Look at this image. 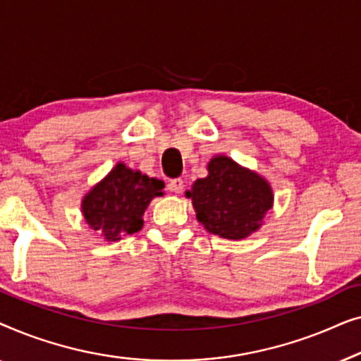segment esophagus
<instances>
[{"mask_svg":"<svg viewBox=\"0 0 361 361\" xmlns=\"http://www.w3.org/2000/svg\"><path fill=\"white\" fill-rule=\"evenodd\" d=\"M169 189H171L172 192H176V194H180V192L184 190V180H182L180 177H177V179L169 180Z\"/></svg>","mask_w":361,"mask_h":361,"instance_id":"obj_1","label":"esophagus"}]
</instances>
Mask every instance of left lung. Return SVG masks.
I'll return each mask as SVG.
<instances>
[{"mask_svg":"<svg viewBox=\"0 0 361 361\" xmlns=\"http://www.w3.org/2000/svg\"><path fill=\"white\" fill-rule=\"evenodd\" d=\"M207 169L209 176L197 179L192 190L185 192L197 220L220 238L250 236L273 207L274 195L268 180L226 156L212 157Z\"/></svg>","mask_w":361,"mask_h":361,"instance_id":"1","label":"left lung"}]
</instances>
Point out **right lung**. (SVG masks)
Instances as JSON below:
<instances>
[{"mask_svg":"<svg viewBox=\"0 0 361 361\" xmlns=\"http://www.w3.org/2000/svg\"><path fill=\"white\" fill-rule=\"evenodd\" d=\"M162 189V180L118 162L110 174L83 197V219L106 241H118L142 228L145 210L154 197L164 194Z\"/></svg>","mask_w":361,"mask_h":361,"instance_id":"right-lung-1","label":"right lung"}]
</instances>
